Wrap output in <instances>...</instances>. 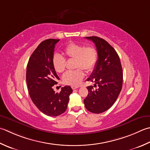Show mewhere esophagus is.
<instances>
[{
    "mask_svg": "<svg viewBox=\"0 0 150 150\" xmlns=\"http://www.w3.org/2000/svg\"><path fill=\"white\" fill-rule=\"evenodd\" d=\"M71 88H72L73 90H75V89L78 88H79V86H72Z\"/></svg>",
    "mask_w": 150,
    "mask_h": 150,
    "instance_id": "34e87169",
    "label": "esophagus"
}]
</instances>
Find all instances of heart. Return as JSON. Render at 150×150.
I'll use <instances>...</instances> for the list:
<instances>
[{
  "instance_id": "heart-1",
  "label": "heart",
  "mask_w": 150,
  "mask_h": 150,
  "mask_svg": "<svg viewBox=\"0 0 150 150\" xmlns=\"http://www.w3.org/2000/svg\"><path fill=\"white\" fill-rule=\"evenodd\" d=\"M62 56L54 54L52 58V66L56 72L62 73L66 68L64 58H74L75 67L79 68L66 73L62 78L64 84L72 86H77L84 77L83 69L86 71H92L98 59V52L94 47H84L81 44L75 43H71L65 47L62 51Z\"/></svg>"
}]
</instances>
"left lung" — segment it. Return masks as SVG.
Wrapping results in <instances>:
<instances>
[{"mask_svg":"<svg viewBox=\"0 0 150 150\" xmlns=\"http://www.w3.org/2000/svg\"><path fill=\"white\" fill-rule=\"evenodd\" d=\"M95 43L98 59L87 81L94 86H87L88 94L84 99V106L90 112L99 114L112 106L121 92L123 84L122 67L118 54L107 41L97 36L86 37Z\"/></svg>","mask_w":150,"mask_h":150,"instance_id":"obj_1","label":"left lung"}]
</instances>
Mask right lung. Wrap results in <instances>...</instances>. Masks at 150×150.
Returning <instances> with one entry per match:
<instances>
[{
  "label": "right lung",
  "mask_w": 150,
  "mask_h": 150,
  "mask_svg": "<svg viewBox=\"0 0 150 150\" xmlns=\"http://www.w3.org/2000/svg\"><path fill=\"white\" fill-rule=\"evenodd\" d=\"M59 40L48 39L41 43L30 56L26 67V84L32 101L49 116H57L65 112L73 92L69 86L62 88L60 93L52 88L60 80L52 66L55 45Z\"/></svg>",
  "instance_id": "add662e5"
}]
</instances>
